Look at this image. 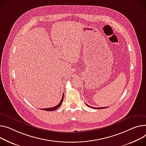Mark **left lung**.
Listing matches in <instances>:
<instances>
[{
	"instance_id": "obj_1",
	"label": "left lung",
	"mask_w": 146,
	"mask_h": 146,
	"mask_svg": "<svg viewBox=\"0 0 146 146\" xmlns=\"http://www.w3.org/2000/svg\"><path fill=\"white\" fill-rule=\"evenodd\" d=\"M87 106H89V107H90V108H93V109H106V108H93V107H92V106H89L88 104H87Z\"/></svg>"
}]
</instances>
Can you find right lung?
Masks as SVG:
<instances>
[{"instance_id": "obj_1", "label": "right lung", "mask_w": 146, "mask_h": 146, "mask_svg": "<svg viewBox=\"0 0 146 146\" xmlns=\"http://www.w3.org/2000/svg\"><path fill=\"white\" fill-rule=\"evenodd\" d=\"M63 98H64V94H63V96H62V100L60 101V102L58 104L57 106L53 107V108H46V109H42V110H46V111H53V110H56L57 108H59V107L61 106L62 102H63Z\"/></svg>"}]
</instances>
